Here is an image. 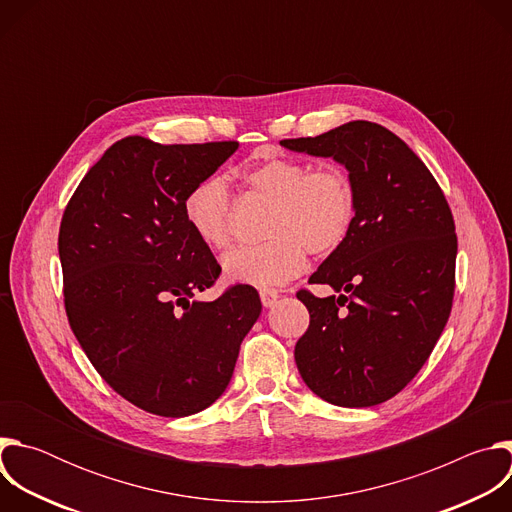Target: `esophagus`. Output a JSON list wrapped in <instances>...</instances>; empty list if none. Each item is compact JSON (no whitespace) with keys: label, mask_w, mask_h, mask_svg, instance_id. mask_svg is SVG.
Here are the masks:
<instances>
[{"label":"esophagus","mask_w":512,"mask_h":512,"mask_svg":"<svg viewBox=\"0 0 512 512\" xmlns=\"http://www.w3.org/2000/svg\"><path fill=\"white\" fill-rule=\"evenodd\" d=\"M259 296H261V304L265 308H271L279 300V291H275V289H261Z\"/></svg>","instance_id":"esophagus-1"}]
</instances>
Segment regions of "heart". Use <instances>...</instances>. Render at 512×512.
I'll use <instances>...</instances> for the list:
<instances>
[{"mask_svg":"<svg viewBox=\"0 0 512 512\" xmlns=\"http://www.w3.org/2000/svg\"><path fill=\"white\" fill-rule=\"evenodd\" d=\"M247 184L275 200L267 235L271 241L239 247L223 257L231 283L273 287L306 267V253L330 255L348 237L354 221V190L338 168L312 170L289 158H269L245 174ZM184 216L194 235L212 249L233 241V198L221 174L200 178L184 198Z\"/></svg>","mask_w":512,"mask_h":512,"instance_id":"heart-1","label":"heart"}]
</instances>
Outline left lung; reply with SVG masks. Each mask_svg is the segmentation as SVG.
<instances>
[{"label": "left lung", "instance_id": "obj_1", "mask_svg": "<svg viewBox=\"0 0 512 512\" xmlns=\"http://www.w3.org/2000/svg\"><path fill=\"white\" fill-rule=\"evenodd\" d=\"M285 150L332 158L354 190L346 241L312 273L336 296L300 291L310 326L296 344L304 383L340 407L395 397L425 364L454 300L458 239L444 192L383 125L350 121Z\"/></svg>", "mask_w": 512, "mask_h": 512}]
</instances>
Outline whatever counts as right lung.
Masks as SVG:
<instances>
[{"instance_id": "obj_1", "label": "right lung", "mask_w": 512, "mask_h": 512, "mask_svg": "<svg viewBox=\"0 0 512 512\" xmlns=\"http://www.w3.org/2000/svg\"><path fill=\"white\" fill-rule=\"evenodd\" d=\"M237 148L125 137L64 210L58 255L70 328L97 373L143 411L186 417L212 405L261 314L251 285L194 300L221 265L188 227L184 198Z\"/></svg>"}]
</instances>
